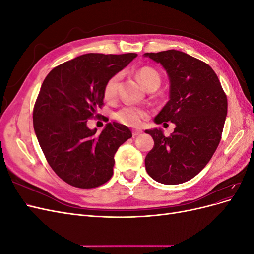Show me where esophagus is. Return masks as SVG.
<instances>
[{
    "mask_svg": "<svg viewBox=\"0 0 254 254\" xmlns=\"http://www.w3.org/2000/svg\"><path fill=\"white\" fill-rule=\"evenodd\" d=\"M142 132H143V131H142V130H140V129H133V130H132V134H133V136L140 135Z\"/></svg>",
    "mask_w": 254,
    "mask_h": 254,
    "instance_id": "esophagus-1",
    "label": "esophagus"
}]
</instances>
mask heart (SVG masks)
<instances>
[{
	"label": "heart",
	"mask_w": 254,
	"mask_h": 254,
	"mask_svg": "<svg viewBox=\"0 0 254 254\" xmlns=\"http://www.w3.org/2000/svg\"><path fill=\"white\" fill-rule=\"evenodd\" d=\"M136 75L140 82L147 90L152 88L158 89L161 84V77L159 73L155 68H152L150 66H143L139 68L136 72ZM120 79L121 75L115 74L106 82L104 88V95L106 99L111 101V99L117 96ZM146 114H147V112L145 110L136 108V107L131 105H126L124 107H122V108L115 113V119L125 125L137 126L141 123L142 119L146 117Z\"/></svg>",
	"instance_id": "obj_1"
}]
</instances>
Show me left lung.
<instances>
[{
  "instance_id": "left-lung-1",
  "label": "left lung",
  "mask_w": 254,
  "mask_h": 254,
  "mask_svg": "<svg viewBox=\"0 0 254 254\" xmlns=\"http://www.w3.org/2000/svg\"><path fill=\"white\" fill-rule=\"evenodd\" d=\"M144 57L162 65L170 79V101L155 123L176 125L170 136L161 128L145 130L155 142L145 158L146 171L163 184L187 182L203 170L217 148L227 96L213 68L201 60L176 50L146 53Z\"/></svg>"
}]
</instances>
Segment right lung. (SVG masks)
I'll return each instance as SVG.
<instances>
[{
  "label": "right lung",
  "instance_id": "1",
  "mask_svg": "<svg viewBox=\"0 0 254 254\" xmlns=\"http://www.w3.org/2000/svg\"><path fill=\"white\" fill-rule=\"evenodd\" d=\"M136 56L84 54L53 68L42 83L33 113L35 133L53 171L73 187L92 189L108 181L115 152L132 136L117 122L96 134L87 121L99 115L106 82Z\"/></svg>",
  "mask_w": 254,
  "mask_h": 254
}]
</instances>
